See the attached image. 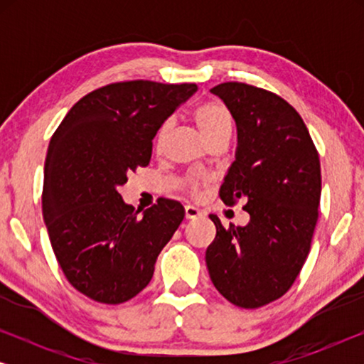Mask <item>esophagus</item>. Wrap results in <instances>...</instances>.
Masks as SVG:
<instances>
[{"instance_id": "obj_1", "label": "esophagus", "mask_w": 364, "mask_h": 364, "mask_svg": "<svg viewBox=\"0 0 364 364\" xmlns=\"http://www.w3.org/2000/svg\"><path fill=\"white\" fill-rule=\"evenodd\" d=\"M200 215H202V212L198 210L197 207L186 205V218H188V220H192V218H197V217H200Z\"/></svg>"}]
</instances>
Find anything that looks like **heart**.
<instances>
[{
	"label": "heart",
	"mask_w": 364,
	"mask_h": 364,
	"mask_svg": "<svg viewBox=\"0 0 364 364\" xmlns=\"http://www.w3.org/2000/svg\"><path fill=\"white\" fill-rule=\"evenodd\" d=\"M193 119H196V124L198 127V131L202 132V136L205 137V141L208 139L215 137L217 134L222 132H230L232 131V114L228 111V107L225 104L220 101H207L200 104L193 112ZM168 127H171V122H164L161 127H159L157 136H156V147L161 149L164 141H166ZM181 186L183 191L196 193L200 188V183L196 177L188 176L183 177Z\"/></svg>",
	"instance_id": "obj_1"
}]
</instances>
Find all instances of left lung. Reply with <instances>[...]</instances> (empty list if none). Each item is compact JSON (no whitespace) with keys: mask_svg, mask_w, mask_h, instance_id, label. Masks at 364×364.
Instances as JSON below:
<instances>
[{"mask_svg":"<svg viewBox=\"0 0 364 364\" xmlns=\"http://www.w3.org/2000/svg\"><path fill=\"white\" fill-rule=\"evenodd\" d=\"M237 124L238 146L220 187L225 205L245 200V227L225 228L205 252L212 283L240 308L278 300L296 280L318 220L320 157L300 114L277 94L243 82L212 87Z\"/></svg>","mask_w":364,"mask_h":364,"instance_id":"1","label":"left lung"}]
</instances>
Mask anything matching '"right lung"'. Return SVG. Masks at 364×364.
Masks as SVG:
<instances>
[{
  "label": "right lung",
  "instance_id": "1",
  "mask_svg": "<svg viewBox=\"0 0 364 364\" xmlns=\"http://www.w3.org/2000/svg\"><path fill=\"white\" fill-rule=\"evenodd\" d=\"M196 91V84H107L79 99L53 134L44 223L68 282L94 301L119 305L141 293L183 220L181 202L171 198L137 217L117 188L149 166L159 127Z\"/></svg>",
  "mask_w": 364,
  "mask_h": 364
}]
</instances>
